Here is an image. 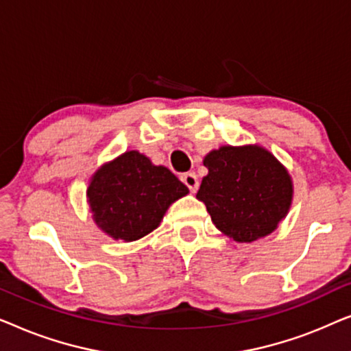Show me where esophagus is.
Instances as JSON below:
<instances>
[{"label": "esophagus", "mask_w": 351, "mask_h": 351, "mask_svg": "<svg viewBox=\"0 0 351 351\" xmlns=\"http://www.w3.org/2000/svg\"><path fill=\"white\" fill-rule=\"evenodd\" d=\"M182 182L189 186L190 191H196V189H198L199 182H198V177H196L195 172H186V174H182Z\"/></svg>", "instance_id": "1"}]
</instances>
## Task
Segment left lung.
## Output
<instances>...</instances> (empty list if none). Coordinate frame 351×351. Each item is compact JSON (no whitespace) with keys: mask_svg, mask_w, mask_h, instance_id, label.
Returning a JSON list of instances; mask_svg holds the SVG:
<instances>
[{"mask_svg":"<svg viewBox=\"0 0 351 351\" xmlns=\"http://www.w3.org/2000/svg\"><path fill=\"white\" fill-rule=\"evenodd\" d=\"M209 174L196 198L220 232L239 243L267 237L286 217L292 199L287 171L265 148L220 147L204 158Z\"/></svg>","mask_w":351,"mask_h":351,"instance_id":"obj_1","label":"left lung"}]
</instances>
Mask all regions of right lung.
I'll return each mask as SVG.
<instances>
[{"mask_svg": "<svg viewBox=\"0 0 351 351\" xmlns=\"http://www.w3.org/2000/svg\"><path fill=\"white\" fill-rule=\"evenodd\" d=\"M189 189L165 166L138 152H126L95 172L88 201L95 223L114 239L136 241L160 225Z\"/></svg>", "mask_w": 351, "mask_h": 351, "instance_id": "1", "label": "right lung"}]
</instances>
